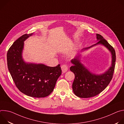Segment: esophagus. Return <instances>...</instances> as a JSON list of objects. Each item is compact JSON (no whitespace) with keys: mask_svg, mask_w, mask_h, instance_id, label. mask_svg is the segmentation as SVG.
<instances>
[{"mask_svg":"<svg viewBox=\"0 0 124 124\" xmlns=\"http://www.w3.org/2000/svg\"><path fill=\"white\" fill-rule=\"evenodd\" d=\"M61 69H62V70L63 73H65L66 72L67 70H68V66L66 64H63L62 66H61Z\"/></svg>","mask_w":124,"mask_h":124,"instance_id":"34e87169","label":"esophagus"}]
</instances>
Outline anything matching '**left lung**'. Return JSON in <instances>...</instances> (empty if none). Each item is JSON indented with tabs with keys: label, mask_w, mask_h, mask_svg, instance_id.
Here are the masks:
<instances>
[{
	"label": "left lung",
	"mask_w": 124,
	"mask_h": 124,
	"mask_svg": "<svg viewBox=\"0 0 124 124\" xmlns=\"http://www.w3.org/2000/svg\"><path fill=\"white\" fill-rule=\"evenodd\" d=\"M96 36L99 41L94 45L102 44L111 51L112 57V66L105 73L95 75L88 71L80 63L79 56L72 59L71 63L74 65L70 67V70L75 75L72 85L73 90L75 94L79 98H90L98 95L108 86L113 78L116 61L115 49L101 35L96 34Z\"/></svg>",
	"instance_id": "8db88e82"
}]
</instances>
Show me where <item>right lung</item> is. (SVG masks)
Wrapping results in <instances>:
<instances>
[{
    "label": "right lung",
    "mask_w": 124,
    "mask_h": 124,
    "mask_svg": "<svg viewBox=\"0 0 124 124\" xmlns=\"http://www.w3.org/2000/svg\"><path fill=\"white\" fill-rule=\"evenodd\" d=\"M32 34L22 35L10 46L7 54L8 68L16 87L21 92L32 97L44 98L54 90L62 70L59 64L51 67L23 61L22 56L23 42Z\"/></svg>",
    "instance_id": "obj_1"
}]
</instances>
